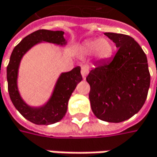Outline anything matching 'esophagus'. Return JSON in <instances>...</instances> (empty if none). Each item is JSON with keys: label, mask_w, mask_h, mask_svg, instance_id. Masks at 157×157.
Returning a JSON list of instances; mask_svg holds the SVG:
<instances>
[{"label": "esophagus", "mask_w": 157, "mask_h": 157, "mask_svg": "<svg viewBox=\"0 0 157 157\" xmlns=\"http://www.w3.org/2000/svg\"><path fill=\"white\" fill-rule=\"evenodd\" d=\"M90 71V68H89V67L88 66H82V70H81V73H82V77L83 78H85L86 75H88V73Z\"/></svg>", "instance_id": "34e87169"}]
</instances>
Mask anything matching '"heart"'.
<instances>
[{
  "label": "heart",
  "instance_id": "b5f03b06",
  "mask_svg": "<svg viewBox=\"0 0 157 157\" xmlns=\"http://www.w3.org/2000/svg\"><path fill=\"white\" fill-rule=\"evenodd\" d=\"M82 51L87 55H92L96 52L100 59H109L113 53V45L109 39L95 38L84 43Z\"/></svg>",
  "mask_w": 157,
  "mask_h": 157
}]
</instances>
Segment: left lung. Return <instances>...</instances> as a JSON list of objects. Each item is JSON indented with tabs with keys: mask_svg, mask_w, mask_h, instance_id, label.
I'll use <instances>...</instances> for the list:
<instances>
[{
	"mask_svg": "<svg viewBox=\"0 0 157 157\" xmlns=\"http://www.w3.org/2000/svg\"><path fill=\"white\" fill-rule=\"evenodd\" d=\"M118 47L113 59L89 73V98L93 113L107 122L119 123L137 113L146 101L150 74L145 52L132 37L105 32Z\"/></svg>",
	"mask_w": 157,
	"mask_h": 157,
	"instance_id": "left-lung-1",
	"label": "left lung"
}]
</instances>
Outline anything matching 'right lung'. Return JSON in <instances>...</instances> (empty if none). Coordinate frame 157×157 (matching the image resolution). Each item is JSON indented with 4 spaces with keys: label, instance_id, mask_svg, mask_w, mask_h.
Wrapping results in <instances>:
<instances>
[{
    "label": "right lung",
    "instance_id": "obj_1",
    "mask_svg": "<svg viewBox=\"0 0 157 157\" xmlns=\"http://www.w3.org/2000/svg\"><path fill=\"white\" fill-rule=\"evenodd\" d=\"M63 35L64 32L61 31L38 30L32 32L26 36L14 48L7 67L8 90L13 105L25 119L37 125H51L59 121L65 116L71 94L75 90L77 83L82 80L81 67H76L71 71L63 73L59 78L49 102L44 106L38 109L27 105L18 93L17 86L18 66L23 55L31 46L40 41L64 44L65 38Z\"/></svg>",
    "mask_w": 157,
    "mask_h": 157
}]
</instances>
